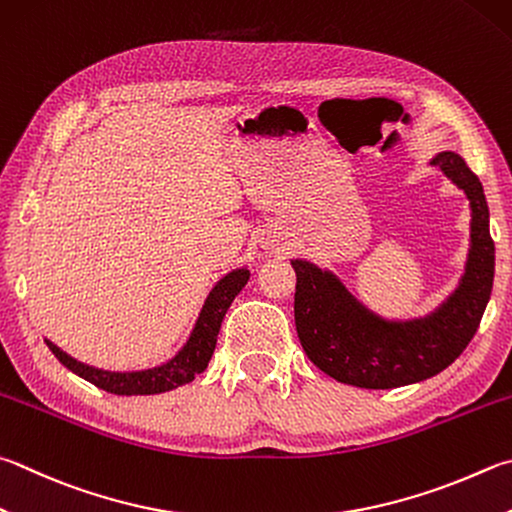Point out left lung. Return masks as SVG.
I'll list each match as a JSON object with an SVG mask.
<instances>
[{
    "mask_svg": "<svg viewBox=\"0 0 512 512\" xmlns=\"http://www.w3.org/2000/svg\"><path fill=\"white\" fill-rule=\"evenodd\" d=\"M432 165L466 192L472 208L466 273L448 302L421 320L389 322L365 309L336 275L293 259L295 329L315 367L338 383L392 389L432 378L457 360L479 329L495 277V241L479 176L454 152Z\"/></svg>",
    "mask_w": 512,
    "mask_h": 512,
    "instance_id": "1",
    "label": "left lung"
}]
</instances>
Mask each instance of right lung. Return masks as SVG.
I'll return each instance as SVG.
<instances>
[{"mask_svg":"<svg viewBox=\"0 0 512 512\" xmlns=\"http://www.w3.org/2000/svg\"><path fill=\"white\" fill-rule=\"evenodd\" d=\"M248 277L250 273L246 268H237V271L228 273L224 280L217 282V286L210 291L206 304H203L199 320L194 324V331L190 333V340L185 342V347L172 360H167L161 367H152L145 371H105L71 358L69 353L55 347L51 340H46V347L73 374L89 380L91 385L105 389L109 394L147 396L170 392V389L192 383L194 376H199L208 367L212 353H215L224 315L237 293L246 286Z\"/></svg>","mask_w":512,"mask_h":512,"instance_id":"add662e5","label":"right lung"}]
</instances>
